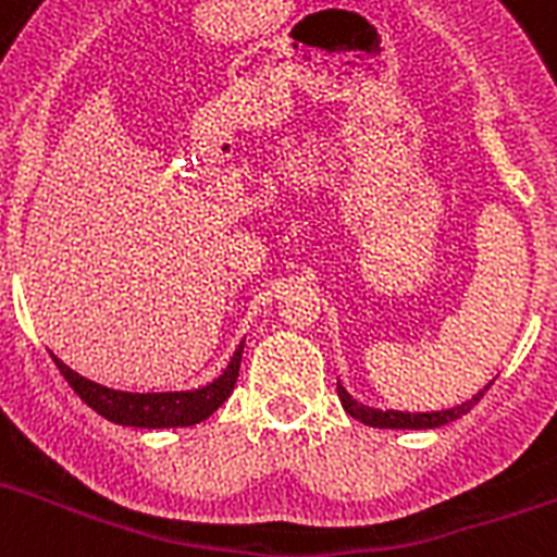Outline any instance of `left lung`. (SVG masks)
I'll return each mask as SVG.
<instances>
[{
  "label": "left lung",
  "mask_w": 557,
  "mask_h": 557,
  "mask_svg": "<svg viewBox=\"0 0 557 557\" xmlns=\"http://www.w3.org/2000/svg\"><path fill=\"white\" fill-rule=\"evenodd\" d=\"M485 391H488V387H485ZM485 391H480L474 398H469L466 405L451 407V410H444V412H398V410H373V407L357 405V401L343 391V385H337V396L339 401H343V407H346L348 416L357 418V421H362V424L368 426H379V430H435V426H444L449 424V421H455V418L466 416V412H469L471 407L485 396Z\"/></svg>",
  "instance_id": "left-lung-1"
}]
</instances>
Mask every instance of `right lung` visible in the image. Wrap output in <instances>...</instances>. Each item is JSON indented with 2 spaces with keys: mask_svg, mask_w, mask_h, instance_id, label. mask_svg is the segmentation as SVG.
<instances>
[{
  "mask_svg": "<svg viewBox=\"0 0 557 557\" xmlns=\"http://www.w3.org/2000/svg\"><path fill=\"white\" fill-rule=\"evenodd\" d=\"M239 362H243V346L236 348L223 376L214 379L211 385L200 391L186 393H122L102 387L97 382H88L86 376L75 373L61 359H55L58 371L69 382V387L86 401L102 418L122 426H147V430H166V426H191L200 424L211 412L223 405L231 396L239 376Z\"/></svg>",
  "mask_w": 557,
  "mask_h": 557,
  "instance_id": "right-lung-1",
  "label": "right lung"
}]
</instances>
